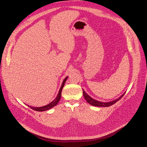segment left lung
I'll list each match as a JSON object with an SVG mask.
<instances>
[{
  "instance_id": "obj_1",
  "label": "left lung",
  "mask_w": 147,
  "mask_h": 147,
  "mask_svg": "<svg viewBox=\"0 0 147 147\" xmlns=\"http://www.w3.org/2000/svg\"><path fill=\"white\" fill-rule=\"evenodd\" d=\"M125 92L123 93V94H122L119 98H116L115 100L109 101V102H101V101H99L98 100H96L95 99H94L93 98L90 97L83 89V96L84 97V98L86 99V100L91 105L93 106H95V107H109L112 105L113 104H115V102H117L118 100H119L121 98H122V96L125 95Z\"/></svg>"
}]
</instances>
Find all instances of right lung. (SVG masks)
Masks as SVG:
<instances>
[{"label":"right lung","instance_id":"obj_1","mask_svg":"<svg viewBox=\"0 0 147 147\" xmlns=\"http://www.w3.org/2000/svg\"><path fill=\"white\" fill-rule=\"evenodd\" d=\"M68 77H66L65 78L64 80V81L62 83V84H61V86L60 88V90L59 91V93L56 96V98H55V100H53L51 102H50L49 104H47V105H45V106H43V107H31V106H29V105H28V107H29L30 108H32L33 110L35 111H38V112H43V111H47V110H49L50 109H51L52 108H53V107L56 106L57 103L59 102V101H60V98H61V91H62V90L64 86V84H65V83L66 80L67 79Z\"/></svg>","mask_w":147,"mask_h":147}]
</instances>
